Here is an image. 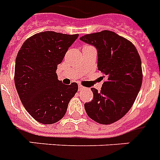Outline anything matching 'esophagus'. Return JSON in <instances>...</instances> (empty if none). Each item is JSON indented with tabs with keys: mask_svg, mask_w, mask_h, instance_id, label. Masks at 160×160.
I'll return each instance as SVG.
<instances>
[{
	"mask_svg": "<svg viewBox=\"0 0 160 160\" xmlns=\"http://www.w3.org/2000/svg\"><path fill=\"white\" fill-rule=\"evenodd\" d=\"M85 89H86V88L85 87H84V86H82V85H80V86H79V90H85Z\"/></svg>",
	"mask_w": 160,
	"mask_h": 160,
	"instance_id": "esophagus-1",
	"label": "esophagus"
}]
</instances>
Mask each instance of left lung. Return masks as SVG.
Returning a JSON list of instances; mask_svg holds the SVG:
<instances>
[{
  "label": "left lung",
  "mask_w": 160,
  "mask_h": 160,
  "mask_svg": "<svg viewBox=\"0 0 160 160\" xmlns=\"http://www.w3.org/2000/svg\"><path fill=\"white\" fill-rule=\"evenodd\" d=\"M96 47L98 70L106 76L100 91L85 104L90 119L110 124L124 117L134 105L143 80L141 60L134 44L113 31H102L80 37Z\"/></svg>",
  "instance_id": "left-lung-1"
}]
</instances>
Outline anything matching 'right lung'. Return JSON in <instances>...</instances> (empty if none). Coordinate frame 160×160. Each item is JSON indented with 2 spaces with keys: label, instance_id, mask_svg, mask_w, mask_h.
Here are the masks:
<instances>
[{
  "label": "right lung",
  "instance_id": "add662e5",
  "mask_svg": "<svg viewBox=\"0 0 160 160\" xmlns=\"http://www.w3.org/2000/svg\"><path fill=\"white\" fill-rule=\"evenodd\" d=\"M79 35L44 31L28 38L18 51L15 85L25 109L36 121L52 124L65 116L77 83L58 80L57 65Z\"/></svg>",
  "mask_w": 160,
  "mask_h": 160
}]
</instances>
